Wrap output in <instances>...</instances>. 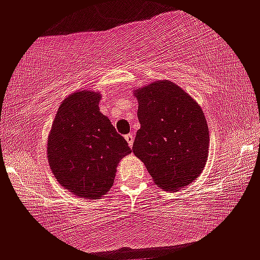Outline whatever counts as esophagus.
Masks as SVG:
<instances>
[{"instance_id":"esophagus-1","label":"esophagus","mask_w":260,"mask_h":260,"mask_svg":"<svg viewBox=\"0 0 260 260\" xmlns=\"http://www.w3.org/2000/svg\"><path fill=\"white\" fill-rule=\"evenodd\" d=\"M125 140H126L127 145L130 147L134 145V140H135V134H127L126 136H125Z\"/></svg>"}]
</instances>
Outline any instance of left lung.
Masks as SVG:
<instances>
[{
	"label": "left lung",
	"mask_w": 260,
	"mask_h": 260,
	"mask_svg": "<svg viewBox=\"0 0 260 260\" xmlns=\"http://www.w3.org/2000/svg\"><path fill=\"white\" fill-rule=\"evenodd\" d=\"M141 127L133 152L160 189L176 191L200 176L210 135L201 107L171 81H156L134 91Z\"/></svg>",
	"instance_id": "left-lung-1"
}]
</instances>
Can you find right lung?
I'll return each instance as SVG.
<instances>
[{
  "label": "right lung",
  "instance_id": "add662e5",
  "mask_svg": "<svg viewBox=\"0 0 260 260\" xmlns=\"http://www.w3.org/2000/svg\"><path fill=\"white\" fill-rule=\"evenodd\" d=\"M101 94L79 90L61 102L48 136L47 156L60 185L76 197L98 200L114 183L127 142L100 112Z\"/></svg>",
  "mask_w": 260,
  "mask_h": 260
}]
</instances>
